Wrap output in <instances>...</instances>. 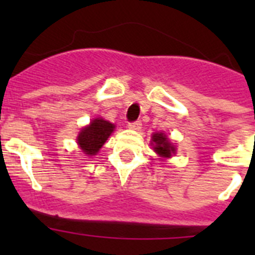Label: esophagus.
I'll return each instance as SVG.
<instances>
[{"label": "esophagus", "mask_w": 255, "mask_h": 255, "mask_svg": "<svg viewBox=\"0 0 255 255\" xmlns=\"http://www.w3.org/2000/svg\"><path fill=\"white\" fill-rule=\"evenodd\" d=\"M129 129L139 131L141 129V121H132V123H129Z\"/></svg>", "instance_id": "34e87169"}]
</instances>
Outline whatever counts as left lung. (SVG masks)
Segmentation results:
<instances>
[{"instance_id": "obj_1", "label": "left lung", "mask_w": 255, "mask_h": 255, "mask_svg": "<svg viewBox=\"0 0 255 255\" xmlns=\"http://www.w3.org/2000/svg\"><path fill=\"white\" fill-rule=\"evenodd\" d=\"M152 140L154 143V150L158 153L161 157H171V154L175 153V147H173L172 144L168 141V139L166 138V135H163L161 132H155L153 134Z\"/></svg>"}]
</instances>
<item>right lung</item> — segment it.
<instances>
[{
	"label": "right lung",
	"mask_w": 255,
	"mask_h": 255,
	"mask_svg": "<svg viewBox=\"0 0 255 255\" xmlns=\"http://www.w3.org/2000/svg\"><path fill=\"white\" fill-rule=\"evenodd\" d=\"M115 125L103 119H96L80 131L78 144L85 154H96L114 131Z\"/></svg>",
	"instance_id": "right-lung-1"
}]
</instances>
